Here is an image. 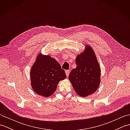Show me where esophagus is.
Instances as JSON below:
<instances>
[{"label":"esophagus","mask_w":130,"mask_h":130,"mask_svg":"<svg viewBox=\"0 0 130 130\" xmlns=\"http://www.w3.org/2000/svg\"><path fill=\"white\" fill-rule=\"evenodd\" d=\"M69 73H70V71H69V70H66V71H65L66 75H67V76H68L69 75Z\"/></svg>","instance_id":"1"}]
</instances>
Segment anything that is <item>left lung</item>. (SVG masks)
<instances>
[{
  "label": "left lung",
  "mask_w": 130,
  "mask_h": 130,
  "mask_svg": "<svg viewBox=\"0 0 130 130\" xmlns=\"http://www.w3.org/2000/svg\"><path fill=\"white\" fill-rule=\"evenodd\" d=\"M76 68L69 76L77 94L85 97L94 93L101 83V68L92 47L85 46V50L77 55Z\"/></svg>",
  "instance_id": "obj_1"
}]
</instances>
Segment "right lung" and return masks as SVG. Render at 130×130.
Masks as SVG:
<instances>
[{
	"instance_id": "obj_1",
	"label": "right lung",
	"mask_w": 130,
	"mask_h": 130,
	"mask_svg": "<svg viewBox=\"0 0 130 130\" xmlns=\"http://www.w3.org/2000/svg\"><path fill=\"white\" fill-rule=\"evenodd\" d=\"M30 77L34 92L44 97H48L56 90L59 82L67 76L54 58L40 53L32 65Z\"/></svg>"
}]
</instances>
